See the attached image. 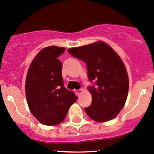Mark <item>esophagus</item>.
<instances>
[{
	"label": "esophagus",
	"instance_id": "esophagus-1",
	"mask_svg": "<svg viewBox=\"0 0 154 154\" xmlns=\"http://www.w3.org/2000/svg\"><path fill=\"white\" fill-rule=\"evenodd\" d=\"M82 91V89H79V90H75V94L77 95H79V94L81 93Z\"/></svg>",
	"mask_w": 154,
	"mask_h": 154
}]
</instances>
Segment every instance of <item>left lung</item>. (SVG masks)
<instances>
[{
    "mask_svg": "<svg viewBox=\"0 0 154 154\" xmlns=\"http://www.w3.org/2000/svg\"><path fill=\"white\" fill-rule=\"evenodd\" d=\"M68 52L85 63L92 83L88 86L91 104L85 108L87 115L101 122L115 118L123 108L128 92V74L122 60L103 42L70 48Z\"/></svg>",
    "mask_w": 154,
    "mask_h": 154,
    "instance_id": "8db88e82",
    "label": "left lung"
}]
</instances>
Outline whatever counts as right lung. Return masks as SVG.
<instances>
[{
	"label": "right lung",
	"mask_w": 154,
	"mask_h": 154,
	"mask_svg": "<svg viewBox=\"0 0 154 154\" xmlns=\"http://www.w3.org/2000/svg\"><path fill=\"white\" fill-rule=\"evenodd\" d=\"M65 48L51 46L42 49L29 66L26 94L31 112L41 123L55 125L65 119L77 100L72 91L64 87L62 63L57 59Z\"/></svg>",
	"instance_id": "obj_1"
}]
</instances>
